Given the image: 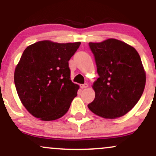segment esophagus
Instances as JSON below:
<instances>
[{
  "label": "esophagus",
  "mask_w": 156,
  "mask_h": 156,
  "mask_svg": "<svg viewBox=\"0 0 156 156\" xmlns=\"http://www.w3.org/2000/svg\"><path fill=\"white\" fill-rule=\"evenodd\" d=\"M88 87H89L88 83H84V84H82V85H80V88L81 89H86V88H87Z\"/></svg>",
  "instance_id": "34e87169"
}]
</instances>
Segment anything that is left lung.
Segmentation results:
<instances>
[{
  "label": "left lung",
  "instance_id": "obj_1",
  "mask_svg": "<svg viewBox=\"0 0 156 156\" xmlns=\"http://www.w3.org/2000/svg\"><path fill=\"white\" fill-rule=\"evenodd\" d=\"M89 44L99 78L93 83L95 98L88 108L105 119L122 117L135 106L145 87L140 55L131 45L116 39Z\"/></svg>",
  "mask_w": 156,
  "mask_h": 156
}]
</instances>
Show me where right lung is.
<instances>
[{"label": "right lung", "mask_w": 156, "mask_h": 156, "mask_svg": "<svg viewBox=\"0 0 156 156\" xmlns=\"http://www.w3.org/2000/svg\"><path fill=\"white\" fill-rule=\"evenodd\" d=\"M80 44L43 40L25 49L14 80L21 103L34 117L55 120L69 110L79 86L70 80L68 62Z\"/></svg>", "instance_id": "add662e5"}]
</instances>
